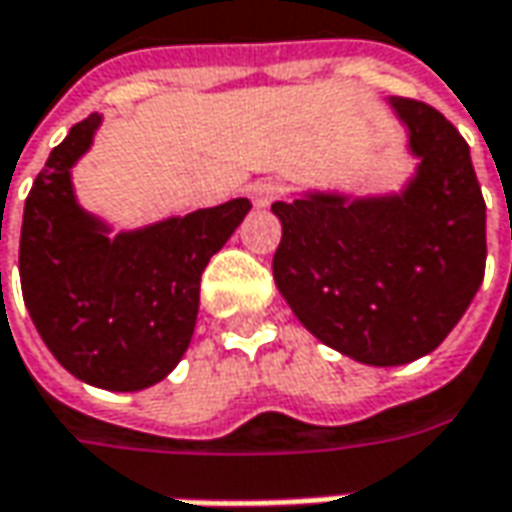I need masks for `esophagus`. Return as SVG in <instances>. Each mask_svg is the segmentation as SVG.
Masks as SVG:
<instances>
[{
    "instance_id": "obj_1",
    "label": "esophagus",
    "mask_w": 512,
    "mask_h": 512,
    "mask_svg": "<svg viewBox=\"0 0 512 512\" xmlns=\"http://www.w3.org/2000/svg\"><path fill=\"white\" fill-rule=\"evenodd\" d=\"M285 195V184L279 181V178H262V181H256L253 187H250V201L256 204V207H270L276 198H282Z\"/></svg>"
}]
</instances>
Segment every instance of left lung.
<instances>
[{"mask_svg": "<svg viewBox=\"0 0 512 512\" xmlns=\"http://www.w3.org/2000/svg\"><path fill=\"white\" fill-rule=\"evenodd\" d=\"M421 158L400 195L276 201L273 279L317 340L369 366H403L444 343L487 262V207L470 146L438 109L392 97Z\"/></svg>", "mask_w": 512, "mask_h": 512, "instance_id": "obj_1", "label": "left lung"}]
</instances>
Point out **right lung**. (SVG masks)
Listing matches in <instances>:
<instances>
[{
	"mask_svg": "<svg viewBox=\"0 0 512 512\" xmlns=\"http://www.w3.org/2000/svg\"><path fill=\"white\" fill-rule=\"evenodd\" d=\"M100 115L71 126L25 198L19 279L60 366L91 386L138 392L178 366L198 317L201 273L250 210L247 198L109 239L71 190Z\"/></svg>",
	"mask_w": 512,
	"mask_h": 512,
	"instance_id": "right-lung-1",
	"label": "right lung"
}]
</instances>
